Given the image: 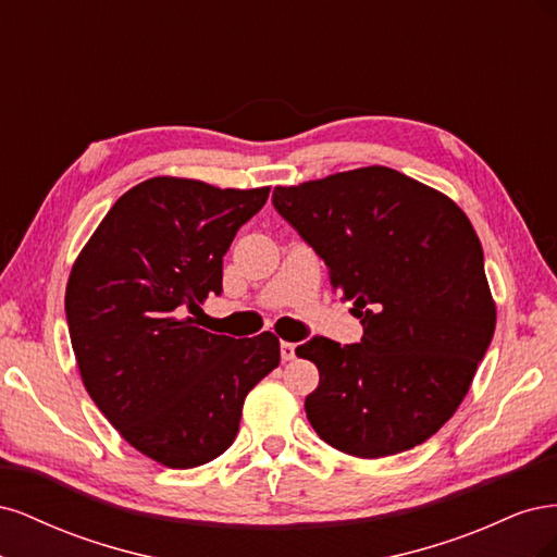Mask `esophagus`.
<instances>
[{
    "label": "esophagus",
    "instance_id": "esophagus-1",
    "mask_svg": "<svg viewBox=\"0 0 557 557\" xmlns=\"http://www.w3.org/2000/svg\"><path fill=\"white\" fill-rule=\"evenodd\" d=\"M295 344H290V342H281V358L288 362V360H295Z\"/></svg>",
    "mask_w": 557,
    "mask_h": 557
}]
</instances>
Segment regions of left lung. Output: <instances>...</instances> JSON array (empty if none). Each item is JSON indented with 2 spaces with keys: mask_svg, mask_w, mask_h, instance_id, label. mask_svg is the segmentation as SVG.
I'll return each instance as SVG.
<instances>
[{
  "mask_svg": "<svg viewBox=\"0 0 557 557\" xmlns=\"http://www.w3.org/2000/svg\"><path fill=\"white\" fill-rule=\"evenodd\" d=\"M274 207L352 301L364 336L297 346L318 367L305 409L318 436L356 458L428 442L458 411L497 311L465 211L391 166L278 185Z\"/></svg>",
  "mask_w": 557,
  "mask_h": 557,
  "instance_id": "1",
  "label": "left lung"
}]
</instances>
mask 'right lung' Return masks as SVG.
<instances>
[{
	"instance_id": "obj_1",
	"label": "right lung",
	"mask_w": 557,
	"mask_h": 557,
	"mask_svg": "<svg viewBox=\"0 0 557 557\" xmlns=\"http://www.w3.org/2000/svg\"><path fill=\"white\" fill-rule=\"evenodd\" d=\"M269 188L156 176L115 201L66 281L81 381L123 440L172 469L211 462L246 395L281 360L272 332L232 339L193 315L223 290V256Z\"/></svg>"
}]
</instances>
